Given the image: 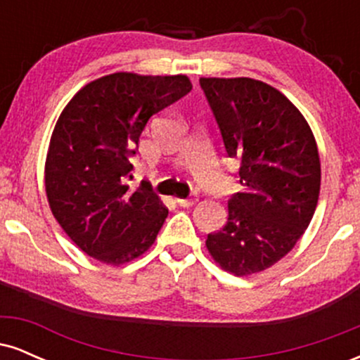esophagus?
Returning <instances> with one entry per match:
<instances>
[{"instance_id": "obj_1", "label": "esophagus", "mask_w": 360, "mask_h": 360, "mask_svg": "<svg viewBox=\"0 0 360 360\" xmlns=\"http://www.w3.org/2000/svg\"><path fill=\"white\" fill-rule=\"evenodd\" d=\"M176 203L183 208H189V206L198 203V198H176Z\"/></svg>"}]
</instances>
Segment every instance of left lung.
Listing matches in <instances>:
<instances>
[{
    "mask_svg": "<svg viewBox=\"0 0 360 360\" xmlns=\"http://www.w3.org/2000/svg\"><path fill=\"white\" fill-rule=\"evenodd\" d=\"M226 154L240 160L242 191L229 220L208 233L214 262L235 276L269 269L303 237L315 213L321 169L315 135L301 111L266 82L201 77Z\"/></svg>",
    "mask_w": 360,
    "mask_h": 360,
    "instance_id": "1",
    "label": "left lung"
}]
</instances>
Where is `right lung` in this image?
<instances>
[{
  "label": "right lung",
  "mask_w": 360,
  "mask_h": 360,
  "mask_svg": "<svg viewBox=\"0 0 360 360\" xmlns=\"http://www.w3.org/2000/svg\"><path fill=\"white\" fill-rule=\"evenodd\" d=\"M193 89L184 74L115 72L88 82L62 110L45 159L52 214L82 252L122 266L150 249L167 208L147 184L128 186L148 118Z\"/></svg>",
  "instance_id": "right-lung-1"
}]
</instances>
